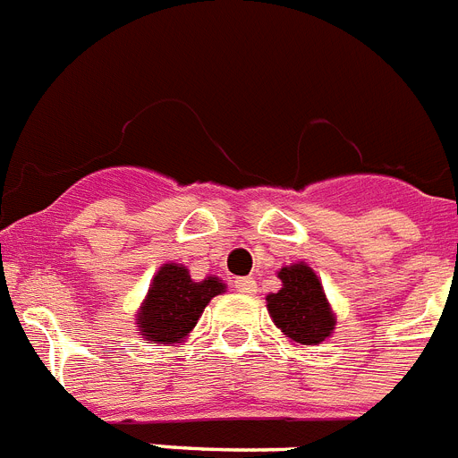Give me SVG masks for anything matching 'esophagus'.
Returning a JSON list of instances; mask_svg holds the SVG:
<instances>
[{
    "label": "esophagus",
    "instance_id": "obj_1",
    "mask_svg": "<svg viewBox=\"0 0 458 458\" xmlns=\"http://www.w3.org/2000/svg\"><path fill=\"white\" fill-rule=\"evenodd\" d=\"M233 287H236L238 292H243V294H255L257 292L255 277H238L236 283H233Z\"/></svg>",
    "mask_w": 458,
    "mask_h": 458
}]
</instances>
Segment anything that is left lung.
Returning <instances> with one entry per match:
<instances>
[{"instance_id": "obj_1", "label": "left lung", "mask_w": 458, "mask_h": 458, "mask_svg": "<svg viewBox=\"0 0 458 458\" xmlns=\"http://www.w3.org/2000/svg\"><path fill=\"white\" fill-rule=\"evenodd\" d=\"M283 287L267 296L273 324L289 343L319 345L334 335L335 312L324 294L322 280L306 261H296L277 271Z\"/></svg>"}]
</instances>
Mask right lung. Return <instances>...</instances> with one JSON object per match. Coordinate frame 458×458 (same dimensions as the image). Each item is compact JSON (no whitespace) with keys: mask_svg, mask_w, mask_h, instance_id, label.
Here are the masks:
<instances>
[{"mask_svg":"<svg viewBox=\"0 0 458 458\" xmlns=\"http://www.w3.org/2000/svg\"><path fill=\"white\" fill-rule=\"evenodd\" d=\"M226 284L217 276L191 280L190 268L166 261L152 277L148 294L136 310V327L143 341L159 347L181 345L197 327L210 299L225 294Z\"/></svg>","mask_w":458,"mask_h":458,"instance_id":"obj_1","label":"right lung"}]
</instances>
